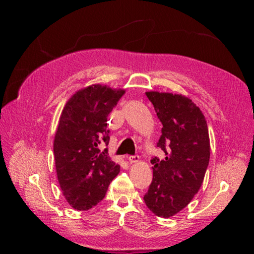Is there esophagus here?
Returning a JSON list of instances; mask_svg holds the SVG:
<instances>
[{
	"instance_id": "esophagus-1",
	"label": "esophagus",
	"mask_w": 254,
	"mask_h": 254,
	"mask_svg": "<svg viewBox=\"0 0 254 254\" xmlns=\"http://www.w3.org/2000/svg\"><path fill=\"white\" fill-rule=\"evenodd\" d=\"M139 159H140V157L137 156V154H135V156H130V157H128L127 160H128V162H130V163H135V162L139 161Z\"/></svg>"
}]
</instances>
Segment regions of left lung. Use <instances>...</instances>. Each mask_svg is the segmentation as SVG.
Here are the masks:
<instances>
[{"instance_id": "obj_1", "label": "left lung", "mask_w": 254, "mask_h": 254, "mask_svg": "<svg viewBox=\"0 0 254 254\" xmlns=\"http://www.w3.org/2000/svg\"><path fill=\"white\" fill-rule=\"evenodd\" d=\"M162 123L157 147L166 154L154 157L153 178L143 199L159 217H171L190 203L203 184L210 145L205 117L190 98L171 93L147 92Z\"/></svg>"}]
</instances>
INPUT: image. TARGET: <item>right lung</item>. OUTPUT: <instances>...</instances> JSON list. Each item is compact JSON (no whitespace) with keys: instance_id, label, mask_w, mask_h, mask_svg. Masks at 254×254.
Listing matches in <instances>:
<instances>
[{"instance_id":"obj_1","label":"right lung","mask_w":254,"mask_h":254,"mask_svg":"<svg viewBox=\"0 0 254 254\" xmlns=\"http://www.w3.org/2000/svg\"><path fill=\"white\" fill-rule=\"evenodd\" d=\"M126 93L100 84L76 92L60 115L54 141L58 182L72 208L87 210L104 198L120 166L100 144H109L107 117Z\"/></svg>"}]
</instances>
